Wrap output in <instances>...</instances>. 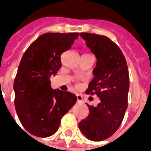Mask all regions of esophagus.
<instances>
[{
    "label": "esophagus",
    "mask_w": 151,
    "mask_h": 151,
    "mask_svg": "<svg viewBox=\"0 0 151 151\" xmlns=\"http://www.w3.org/2000/svg\"><path fill=\"white\" fill-rule=\"evenodd\" d=\"M77 99H78V102L79 103H82L83 102V98L81 95H77Z\"/></svg>",
    "instance_id": "1"
}]
</instances>
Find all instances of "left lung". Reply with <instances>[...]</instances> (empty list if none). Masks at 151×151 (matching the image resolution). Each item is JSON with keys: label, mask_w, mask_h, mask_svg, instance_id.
I'll use <instances>...</instances> for the list:
<instances>
[{"label": "left lung", "mask_w": 151, "mask_h": 151, "mask_svg": "<svg viewBox=\"0 0 151 151\" xmlns=\"http://www.w3.org/2000/svg\"><path fill=\"white\" fill-rule=\"evenodd\" d=\"M80 36L96 58L94 79L86 93L96 95L100 103L96 107L87 104L89 116L78 127L87 139L100 142L111 137L123 120L128 107L129 70L123 52L109 38L89 33Z\"/></svg>", "instance_id": "left-lung-1"}]
</instances>
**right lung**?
I'll return each mask as SVG.
<instances>
[{"mask_svg":"<svg viewBox=\"0 0 151 151\" xmlns=\"http://www.w3.org/2000/svg\"><path fill=\"white\" fill-rule=\"evenodd\" d=\"M78 35L45 33L31 43L22 57L14 83L15 109L22 126L34 136L53 135L61 118L77 102L74 94L53 90L50 78L56 75L61 67L62 53L71 47Z\"/></svg>","mask_w":151,"mask_h":151,"instance_id":"right-lung-1","label":"right lung"}]
</instances>
